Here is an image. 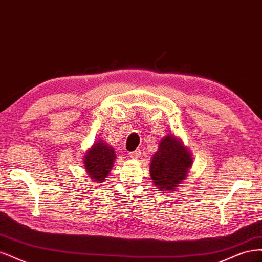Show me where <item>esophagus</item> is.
Wrapping results in <instances>:
<instances>
[{
    "label": "esophagus",
    "mask_w": 262,
    "mask_h": 262,
    "mask_svg": "<svg viewBox=\"0 0 262 262\" xmlns=\"http://www.w3.org/2000/svg\"><path fill=\"white\" fill-rule=\"evenodd\" d=\"M140 155H141V149H137V150H134V152H130L129 153V156L131 158H133V160H138V158L140 157Z\"/></svg>",
    "instance_id": "obj_1"
}]
</instances>
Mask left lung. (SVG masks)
<instances>
[{"mask_svg": "<svg viewBox=\"0 0 262 262\" xmlns=\"http://www.w3.org/2000/svg\"><path fill=\"white\" fill-rule=\"evenodd\" d=\"M191 162V155L175 137H165L150 162L153 182L161 191L173 190L186 178Z\"/></svg>", "mask_w": 262, "mask_h": 262, "instance_id": "obj_1", "label": "left lung"}]
</instances>
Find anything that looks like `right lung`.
<instances>
[{
    "label": "right lung",
    "instance_id": "obj_1",
    "mask_svg": "<svg viewBox=\"0 0 262 262\" xmlns=\"http://www.w3.org/2000/svg\"><path fill=\"white\" fill-rule=\"evenodd\" d=\"M115 158L114 148L106 143L98 142L92 146L84 158V164L93 181L105 180L113 167Z\"/></svg>",
    "mask_w": 262,
    "mask_h": 262
}]
</instances>
